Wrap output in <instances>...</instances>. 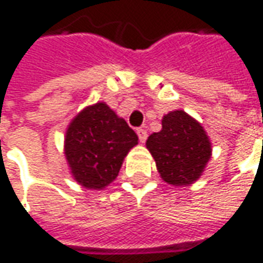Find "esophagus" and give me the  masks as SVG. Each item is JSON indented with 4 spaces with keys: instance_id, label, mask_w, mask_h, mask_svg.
Wrapping results in <instances>:
<instances>
[{
    "instance_id": "obj_1",
    "label": "esophagus",
    "mask_w": 263,
    "mask_h": 263,
    "mask_svg": "<svg viewBox=\"0 0 263 263\" xmlns=\"http://www.w3.org/2000/svg\"><path fill=\"white\" fill-rule=\"evenodd\" d=\"M137 136H139L140 143H144L146 142V139H147V132H146L144 128H137Z\"/></svg>"
}]
</instances>
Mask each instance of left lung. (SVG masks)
Returning <instances> with one entry per match:
<instances>
[{
	"label": "left lung",
	"mask_w": 263,
	"mask_h": 263,
	"mask_svg": "<svg viewBox=\"0 0 263 263\" xmlns=\"http://www.w3.org/2000/svg\"><path fill=\"white\" fill-rule=\"evenodd\" d=\"M146 147L166 183L189 186L203 175L212 143L203 126L183 110L164 114L162 130L149 136Z\"/></svg>",
	"instance_id": "left-lung-1"
}]
</instances>
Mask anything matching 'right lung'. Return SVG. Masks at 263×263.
I'll list each match as a JSON object with an SVG mask.
<instances>
[{"label":"right lung","instance_id":"right-lung-1","mask_svg":"<svg viewBox=\"0 0 263 263\" xmlns=\"http://www.w3.org/2000/svg\"><path fill=\"white\" fill-rule=\"evenodd\" d=\"M139 137L104 101L87 106L67 126L64 156L73 179L101 190L116 180L124 157Z\"/></svg>","mask_w":263,"mask_h":263}]
</instances>
